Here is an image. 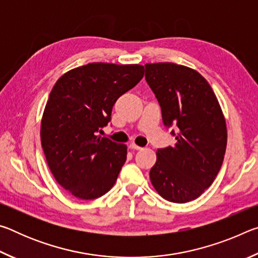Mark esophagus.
<instances>
[{
	"mask_svg": "<svg viewBox=\"0 0 258 258\" xmlns=\"http://www.w3.org/2000/svg\"><path fill=\"white\" fill-rule=\"evenodd\" d=\"M130 148H131V149H132V150H141V149H142L141 147H139L138 145H135V143H131Z\"/></svg>",
	"mask_w": 258,
	"mask_h": 258,
	"instance_id": "34e87169",
	"label": "esophagus"
}]
</instances>
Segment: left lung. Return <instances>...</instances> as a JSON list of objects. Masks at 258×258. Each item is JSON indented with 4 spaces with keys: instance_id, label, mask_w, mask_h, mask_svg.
I'll list each match as a JSON object with an SVG mask.
<instances>
[{
    "instance_id": "1",
    "label": "left lung",
    "mask_w": 258,
    "mask_h": 258,
    "mask_svg": "<svg viewBox=\"0 0 258 258\" xmlns=\"http://www.w3.org/2000/svg\"><path fill=\"white\" fill-rule=\"evenodd\" d=\"M146 81L161 108L163 123L177 126L175 145L157 150L150 169L156 191L172 203L197 199L223 163L228 133L215 93L198 72L173 62L146 64Z\"/></svg>"
}]
</instances>
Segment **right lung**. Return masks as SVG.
<instances>
[{
	"instance_id": "right-lung-1",
	"label": "right lung",
	"mask_w": 258,
	"mask_h": 258,
	"mask_svg": "<svg viewBox=\"0 0 258 258\" xmlns=\"http://www.w3.org/2000/svg\"><path fill=\"white\" fill-rule=\"evenodd\" d=\"M145 75L141 64L92 62L61 76L43 112L41 142L55 181L74 197L99 198L111 189L127 147L98 135L120 95Z\"/></svg>"
}]
</instances>
